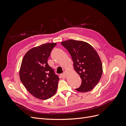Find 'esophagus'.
<instances>
[{
    "label": "esophagus",
    "instance_id": "1",
    "mask_svg": "<svg viewBox=\"0 0 126 126\" xmlns=\"http://www.w3.org/2000/svg\"><path fill=\"white\" fill-rule=\"evenodd\" d=\"M60 76L62 78H66V73H64H64L61 74Z\"/></svg>",
    "mask_w": 126,
    "mask_h": 126
}]
</instances>
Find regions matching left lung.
Masks as SVG:
<instances>
[{
    "label": "left lung",
    "instance_id": "1",
    "mask_svg": "<svg viewBox=\"0 0 126 126\" xmlns=\"http://www.w3.org/2000/svg\"><path fill=\"white\" fill-rule=\"evenodd\" d=\"M70 54L75 71L81 79V84L76 90L88 92L99 81L102 65L99 56L93 47L85 41L69 39L61 43Z\"/></svg>",
    "mask_w": 126,
    "mask_h": 126
}]
</instances>
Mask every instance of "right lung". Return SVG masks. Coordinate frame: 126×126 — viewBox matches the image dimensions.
I'll return each instance as SVG.
<instances>
[{"label": "right lung", "instance_id": "obj_1", "mask_svg": "<svg viewBox=\"0 0 126 126\" xmlns=\"http://www.w3.org/2000/svg\"><path fill=\"white\" fill-rule=\"evenodd\" d=\"M56 43H48L30 49L22 60L19 77L33 96L47 99L56 94L59 78L48 65L47 60Z\"/></svg>", "mask_w": 126, "mask_h": 126}]
</instances>
